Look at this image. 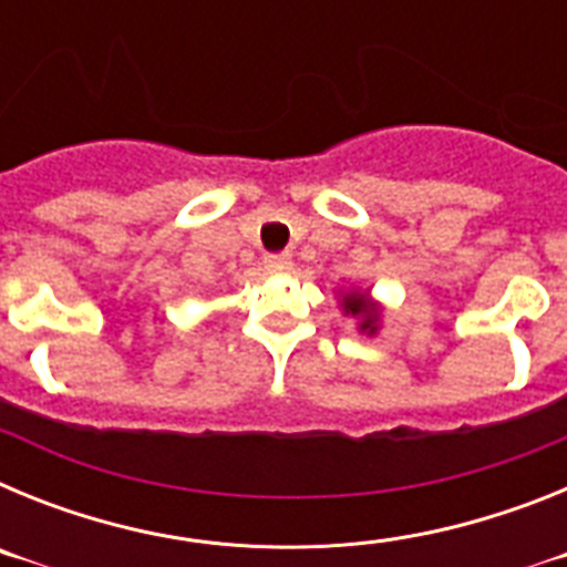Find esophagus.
<instances>
[{"mask_svg":"<svg viewBox=\"0 0 567 567\" xmlns=\"http://www.w3.org/2000/svg\"><path fill=\"white\" fill-rule=\"evenodd\" d=\"M264 267H267V272L280 275V272H287V269H292V258H289L287 252L267 255V258H264Z\"/></svg>","mask_w":567,"mask_h":567,"instance_id":"obj_1","label":"esophagus"}]
</instances>
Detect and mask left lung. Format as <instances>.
<instances>
[{
  "mask_svg": "<svg viewBox=\"0 0 567 567\" xmlns=\"http://www.w3.org/2000/svg\"><path fill=\"white\" fill-rule=\"evenodd\" d=\"M346 315L360 320V332L374 334L380 327V307L369 298V292H346L343 300H340Z\"/></svg>",
  "mask_w": 567,
  "mask_h": 567,
  "instance_id": "obj_1",
  "label": "left lung"
}]
</instances>
